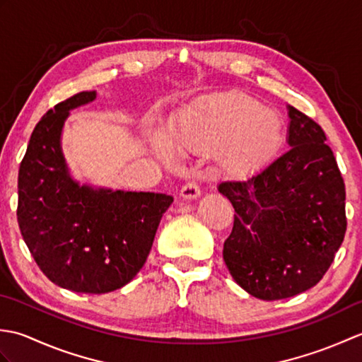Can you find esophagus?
<instances>
[{
    "label": "esophagus",
    "mask_w": 362,
    "mask_h": 362,
    "mask_svg": "<svg viewBox=\"0 0 362 362\" xmlns=\"http://www.w3.org/2000/svg\"><path fill=\"white\" fill-rule=\"evenodd\" d=\"M180 196L183 199H188V201H193V199H197L201 196V188H199L196 182H188L185 187H182Z\"/></svg>",
    "instance_id": "esophagus-1"
}]
</instances>
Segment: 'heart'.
I'll return each mask as SVG.
<instances>
[{"label": "heart", "mask_w": 362, "mask_h": 362, "mask_svg": "<svg viewBox=\"0 0 362 362\" xmlns=\"http://www.w3.org/2000/svg\"><path fill=\"white\" fill-rule=\"evenodd\" d=\"M283 132L279 118L255 103L228 98L194 107L177 119L171 141L182 152L216 151L235 173H247L263 165L279 149ZM157 156L173 163L174 153L161 132L152 134Z\"/></svg>", "instance_id": "b5f03b06"}]
</instances>
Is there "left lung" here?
Returning <instances> with one entry per match:
<instances>
[{
    "label": "left lung",
    "mask_w": 362,
    "mask_h": 362,
    "mask_svg": "<svg viewBox=\"0 0 362 362\" xmlns=\"http://www.w3.org/2000/svg\"><path fill=\"white\" fill-rule=\"evenodd\" d=\"M291 148L244 180L219 183L235 209L224 261L233 280L261 300L316 286L347 230L345 185L316 121L288 105Z\"/></svg>",
    "instance_id": "obj_1"
}]
</instances>
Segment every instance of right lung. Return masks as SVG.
Returning a JSON list of instances; mask_svg holds the SVG:
<instances>
[{
	"instance_id": "1",
	"label": "right lung",
	"mask_w": 362,
	"mask_h": 362,
	"mask_svg": "<svg viewBox=\"0 0 362 362\" xmlns=\"http://www.w3.org/2000/svg\"><path fill=\"white\" fill-rule=\"evenodd\" d=\"M96 91L59 103L37 122L18 171L17 219L30 255L57 286L86 294L119 289L146 263L173 196L81 185L60 136L70 110Z\"/></svg>"
}]
</instances>
